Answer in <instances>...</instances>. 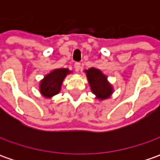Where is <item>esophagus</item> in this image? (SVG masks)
<instances>
[{"label": "esophagus", "mask_w": 160, "mask_h": 160, "mask_svg": "<svg viewBox=\"0 0 160 160\" xmlns=\"http://www.w3.org/2000/svg\"><path fill=\"white\" fill-rule=\"evenodd\" d=\"M80 68H81V64L79 62H76L75 63V69H76V71L78 72V71L80 70Z\"/></svg>", "instance_id": "34e87169"}]
</instances>
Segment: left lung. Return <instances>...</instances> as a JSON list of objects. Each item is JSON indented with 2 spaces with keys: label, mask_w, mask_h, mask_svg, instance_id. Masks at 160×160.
Returning <instances> with one entry per match:
<instances>
[{
  "label": "left lung",
  "mask_w": 160,
  "mask_h": 160,
  "mask_svg": "<svg viewBox=\"0 0 160 160\" xmlns=\"http://www.w3.org/2000/svg\"><path fill=\"white\" fill-rule=\"evenodd\" d=\"M84 72L86 73L91 90L97 99L105 100L111 96L113 93V87L108 83L107 76L95 68H91Z\"/></svg>",
  "instance_id": "8db88e82"
}]
</instances>
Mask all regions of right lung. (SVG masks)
<instances>
[{
  "instance_id": "right-lung-1",
  "label": "right lung",
  "mask_w": 160,
  "mask_h": 160,
  "mask_svg": "<svg viewBox=\"0 0 160 160\" xmlns=\"http://www.w3.org/2000/svg\"><path fill=\"white\" fill-rule=\"evenodd\" d=\"M70 73L71 71L68 68H58L49 73L41 81V94L45 98H52V96L58 94L60 92L64 78Z\"/></svg>"
}]
</instances>
